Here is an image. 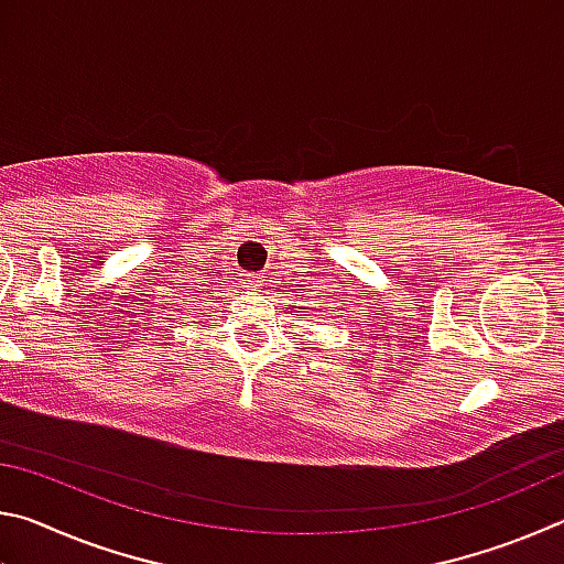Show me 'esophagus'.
<instances>
[{
    "label": "esophagus",
    "instance_id": "1",
    "mask_svg": "<svg viewBox=\"0 0 564 564\" xmlns=\"http://www.w3.org/2000/svg\"><path fill=\"white\" fill-rule=\"evenodd\" d=\"M263 279H265V275L251 273V275H248V283H251V289H259V285H263Z\"/></svg>",
    "mask_w": 564,
    "mask_h": 564
}]
</instances>
